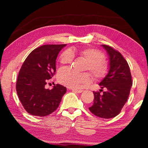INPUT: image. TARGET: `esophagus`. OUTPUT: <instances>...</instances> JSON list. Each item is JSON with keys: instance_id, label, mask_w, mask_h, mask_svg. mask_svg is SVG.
<instances>
[{"instance_id": "1", "label": "esophagus", "mask_w": 148, "mask_h": 148, "mask_svg": "<svg viewBox=\"0 0 148 148\" xmlns=\"http://www.w3.org/2000/svg\"><path fill=\"white\" fill-rule=\"evenodd\" d=\"M71 90L77 93H82L83 92L82 90H79V89H71Z\"/></svg>"}]
</instances>
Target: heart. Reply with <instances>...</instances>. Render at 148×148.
Segmentation results:
<instances>
[{
    "mask_svg": "<svg viewBox=\"0 0 148 148\" xmlns=\"http://www.w3.org/2000/svg\"><path fill=\"white\" fill-rule=\"evenodd\" d=\"M75 54L88 62L86 70L90 71L96 79H102L106 77L108 67L104 61V55L102 52L91 48L74 49L71 51L65 50L60 56V62L62 64H71ZM57 78L58 82L70 88H78L81 85L87 84L91 81L90 74L87 73H76L69 68L60 69Z\"/></svg>",
    "mask_w": 148,
    "mask_h": 148,
    "instance_id": "b5f03b06",
    "label": "heart"
}]
</instances>
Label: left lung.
<instances>
[{
	"label": "left lung",
	"instance_id": "1",
	"mask_svg": "<svg viewBox=\"0 0 148 148\" xmlns=\"http://www.w3.org/2000/svg\"><path fill=\"white\" fill-rule=\"evenodd\" d=\"M102 46L108 54L109 71L99 84L102 90L93 92L94 104L89 110L100 118L110 119L121 112L129 98L133 82L129 64L122 54L110 46ZM102 88L106 90L104 92Z\"/></svg>",
	"mask_w": 148,
	"mask_h": 148
}]
</instances>
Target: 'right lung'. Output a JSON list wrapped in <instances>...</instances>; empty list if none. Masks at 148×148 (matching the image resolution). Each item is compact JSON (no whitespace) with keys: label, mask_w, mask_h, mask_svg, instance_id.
<instances>
[{"label":"right lung","mask_w":148,"mask_h":148,"mask_svg":"<svg viewBox=\"0 0 148 148\" xmlns=\"http://www.w3.org/2000/svg\"><path fill=\"white\" fill-rule=\"evenodd\" d=\"M66 44H47L34 49L22 64L16 83L19 99L29 114L46 116L55 111L65 87L54 85L52 90L46 89L48 79L56 72V60L59 52Z\"/></svg>","instance_id":"1"}]
</instances>
